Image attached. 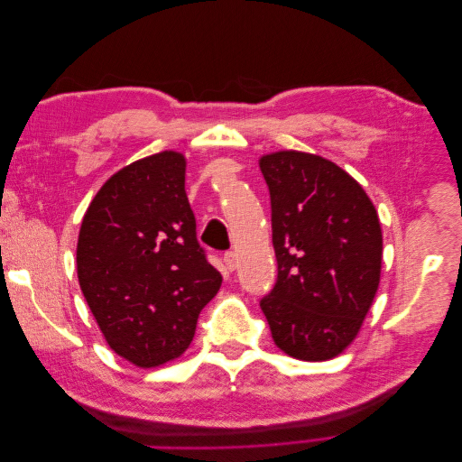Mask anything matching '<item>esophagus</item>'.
I'll list each match as a JSON object with an SVG mask.
<instances>
[{
	"label": "esophagus",
	"mask_w": 462,
	"mask_h": 462,
	"mask_svg": "<svg viewBox=\"0 0 462 462\" xmlns=\"http://www.w3.org/2000/svg\"><path fill=\"white\" fill-rule=\"evenodd\" d=\"M223 262H226L229 272H233L236 265H239V258H236V253H233V250H229V253L223 254Z\"/></svg>",
	"instance_id": "esophagus-1"
}]
</instances>
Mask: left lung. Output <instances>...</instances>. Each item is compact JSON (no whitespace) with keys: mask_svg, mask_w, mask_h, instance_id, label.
Returning a JSON list of instances; mask_svg holds the SVG:
<instances>
[{"mask_svg":"<svg viewBox=\"0 0 462 462\" xmlns=\"http://www.w3.org/2000/svg\"><path fill=\"white\" fill-rule=\"evenodd\" d=\"M260 170L277 258V282L260 309L283 353L329 360L353 343L380 285V219L365 189L316 153L273 152Z\"/></svg>","mask_w":462,"mask_h":462,"instance_id":"1","label":"left lung"}]
</instances>
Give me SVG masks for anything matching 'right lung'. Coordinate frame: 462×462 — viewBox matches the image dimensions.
<instances>
[{
  "instance_id": "right-lung-1",
  "label": "right lung",
  "mask_w": 462,
  "mask_h": 462,
  "mask_svg": "<svg viewBox=\"0 0 462 462\" xmlns=\"http://www.w3.org/2000/svg\"><path fill=\"white\" fill-rule=\"evenodd\" d=\"M187 160L165 150L111 175L77 243L80 291L111 351L153 368L183 355L221 273L197 239Z\"/></svg>"
}]
</instances>
